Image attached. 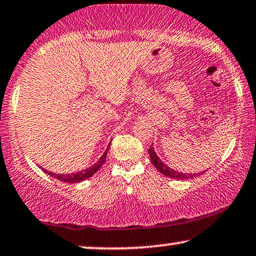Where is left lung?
I'll list each match as a JSON object with an SVG mask.
<instances>
[{"instance_id":"left-lung-1","label":"left lung","mask_w":256,"mask_h":256,"mask_svg":"<svg viewBox=\"0 0 256 256\" xmlns=\"http://www.w3.org/2000/svg\"><path fill=\"white\" fill-rule=\"evenodd\" d=\"M148 154H150L151 162H152V164H154V166L156 168V169L160 171V174H163L164 176L169 177V178H174V180H188V178H194V177L200 176V174H202V172H198V174H186V172H180V171L171 169L170 166H168L166 164H164L163 162H162L160 158H158L157 154H156V152H154V145H152V146L148 148Z\"/></svg>"}]
</instances>
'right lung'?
<instances>
[{
	"label": "right lung",
	"instance_id": "obj_1",
	"mask_svg": "<svg viewBox=\"0 0 256 256\" xmlns=\"http://www.w3.org/2000/svg\"><path fill=\"white\" fill-rule=\"evenodd\" d=\"M110 145H111V143L108 144V148H106L104 154H102V156L99 158V160L96 162V164H93V166H90V168H88V169L79 171V172H73V174H54V172H50V171H48L46 169H44V168H41V169L44 170L47 174H50L52 177H54V178L61 180V182H64V183H79V182H82V180H85L87 178H90V177H92L93 174H94L96 171H98L100 168H102V164L105 163L106 156H108V148H110Z\"/></svg>",
	"mask_w": 256,
	"mask_h": 256
}]
</instances>
